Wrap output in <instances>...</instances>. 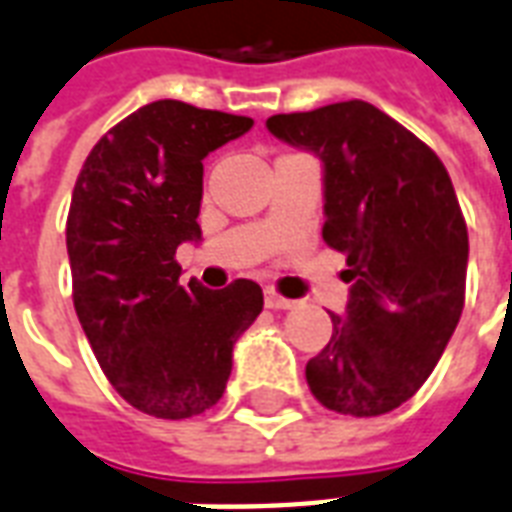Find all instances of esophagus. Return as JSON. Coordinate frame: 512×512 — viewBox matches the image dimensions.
I'll return each mask as SVG.
<instances>
[{"instance_id":"esophagus-1","label":"esophagus","mask_w":512,"mask_h":512,"mask_svg":"<svg viewBox=\"0 0 512 512\" xmlns=\"http://www.w3.org/2000/svg\"><path fill=\"white\" fill-rule=\"evenodd\" d=\"M263 295H265V306L268 308H292L295 306V300L284 298V295H279V292L273 290V287H265Z\"/></svg>"}]
</instances>
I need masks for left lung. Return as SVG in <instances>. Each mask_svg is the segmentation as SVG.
<instances>
[{"instance_id":"left-lung-1","label":"left lung","mask_w":512,"mask_h":512,"mask_svg":"<svg viewBox=\"0 0 512 512\" xmlns=\"http://www.w3.org/2000/svg\"><path fill=\"white\" fill-rule=\"evenodd\" d=\"M268 131L325 163L327 247L346 255V317L306 365L319 403L381 416L438 365L464 308L467 222L446 166L397 120L351 99L268 117Z\"/></svg>"}]
</instances>
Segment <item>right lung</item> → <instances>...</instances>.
I'll use <instances>...</instances> for the list:
<instances>
[{"label":"right lung","mask_w":512,"mask_h":512,"mask_svg":"<svg viewBox=\"0 0 512 512\" xmlns=\"http://www.w3.org/2000/svg\"><path fill=\"white\" fill-rule=\"evenodd\" d=\"M252 117L152 101L112 126L85 158L66 217L72 298L115 392L155 419L212 408L233 343L263 311V290L179 284L177 247L201 239L204 158Z\"/></svg>","instance_id":"1"}]
</instances>
